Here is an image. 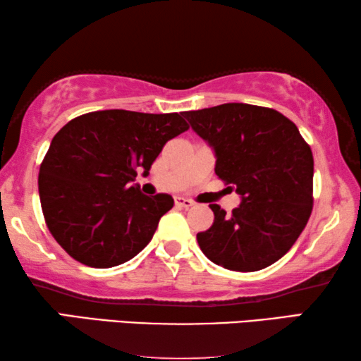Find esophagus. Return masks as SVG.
Segmentation results:
<instances>
[{
    "instance_id": "34e87169",
    "label": "esophagus",
    "mask_w": 361,
    "mask_h": 361,
    "mask_svg": "<svg viewBox=\"0 0 361 361\" xmlns=\"http://www.w3.org/2000/svg\"><path fill=\"white\" fill-rule=\"evenodd\" d=\"M175 205L176 207H191V205H194V202L191 201V199H186V197H181V196H176L175 197Z\"/></svg>"
}]
</instances>
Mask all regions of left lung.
Masks as SVG:
<instances>
[{
	"label": "left lung",
	"instance_id": "8db88e82",
	"mask_svg": "<svg viewBox=\"0 0 361 361\" xmlns=\"http://www.w3.org/2000/svg\"><path fill=\"white\" fill-rule=\"evenodd\" d=\"M191 128L215 152V173L241 196L231 215L215 219L197 243L209 260L233 271H257L293 247L313 209V156L281 112L243 102L188 111Z\"/></svg>",
	"mask_w": 361,
	"mask_h": 361
}]
</instances>
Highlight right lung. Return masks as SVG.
I'll use <instances>...</instances> for the list:
<instances>
[{"mask_svg":"<svg viewBox=\"0 0 361 361\" xmlns=\"http://www.w3.org/2000/svg\"><path fill=\"white\" fill-rule=\"evenodd\" d=\"M188 128L178 112L122 109L88 112L64 125L38 173L44 221L57 244L93 268L140 254L173 199L142 194L133 183L136 170L149 173L165 142Z\"/></svg>","mask_w":361,"mask_h":361,"instance_id":"obj_1","label":"right lung"}]
</instances>
